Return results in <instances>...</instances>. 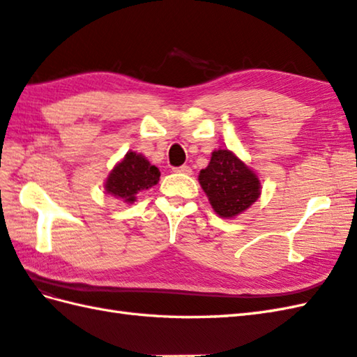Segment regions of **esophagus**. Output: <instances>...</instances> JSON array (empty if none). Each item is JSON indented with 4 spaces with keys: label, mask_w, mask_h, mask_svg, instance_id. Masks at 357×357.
I'll use <instances>...</instances> for the list:
<instances>
[{
    "label": "esophagus",
    "mask_w": 357,
    "mask_h": 357,
    "mask_svg": "<svg viewBox=\"0 0 357 357\" xmlns=\"http://www.w3.org/2000/svg\"><path fill=\"white\" fill-rule=\"evenodd\" d=\"M174 172H178V173H184V174H192V169L188 165H181V167H176V169H174Z\"/></svg>",
    "instance_id": "obj_1"
}]
</instances>
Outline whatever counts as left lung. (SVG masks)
I'll list each match as a JSON object with an SVG mask.
<instances>
[{"label": "left lung", "instance_id": "obj_1", "mask_svg": "<svg viewBox=\"0 0 357 357\" xmlns=\"http://www.w3.org/2000/svg\"><path fill=\"white\" fill-rule=\"evenodd\" d=\"M199 184L213 210L227 219L245 211L261 195L256 173L230 150L211 153L208 165L199 173Z\"/></svg>", "mask_w": 357, "mask_h": 357}]
</instances>
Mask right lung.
Returning <instances> with one entry per match:
<instances>
[{"label":"right lung","instance_id":"right-lung-1","mask_svg":"<svg viewBox=\"0 0 357 357\" xmlns=\"http://www.w3.org/2000/svg\"><path fill=\"white\" fill-rule=\"evenodd\" d=\"M161 172L136 151H128L105 179V192L124 202H135L136 195L158 184Z\"/></svg>","mask_w":357,"mask_h":357}]
</instances>
